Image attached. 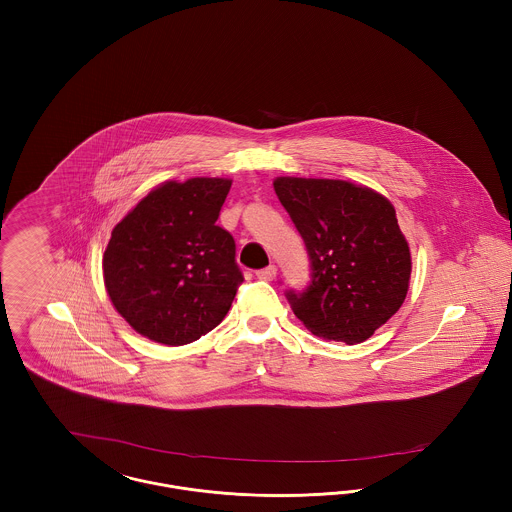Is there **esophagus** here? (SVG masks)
<instances>
[{"mask_svg": "<svg viewBox=\"0 0 512 512\" xmlns=\"http://www.w3.org/2000/svg\"><path fill=\"white\" fill-rule=\"evenodd\" d=\"M276 276V267L274 265H268V267L257 270V278L261 280H272Z\"/></svg>", "mask_w": 512, "mask_h": 512, "instance_id": "esophagus-1", "label": "esophagus"}]
</instances>
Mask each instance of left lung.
<instances>
[{
  "mask_svg": "<svg viewBox=\"0 0 512 512\" xmlns=\"http://www.w3.org/2000/svg\"><path fill=\"white\" fill-rule=\"evenodd\" d=\"M274 192L311 261L303 292L286 290L293 315L322 340H368L403 305L411 251L384 195L345 180H274Z\"/></svg>",
  "mask_w": 512,
  "mask_h": 512,
  "instance_id": "8db88e82",
  "label": "left lung"
}]
</instances>
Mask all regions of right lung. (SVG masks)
I'll list each match as a JSON object with an SVG mask.
<instances>
[{
	"label": "right lung",
	"mask_w": 512,
	"mask_h": 512,
	"mask_svg": "<svg viewBox=\"0 0 512 512\" xmlns=\"http://www.w3.org/2000/svg\"><path fill=\"white\" fill-rule=\"evenodd\" d=\"M226 178L165 182L113 228L105 288L124 320L165 345L199 340L226 317L244 274L220 228Z\"/></svg>",
	"instance_id": "obj_1"
}]
</instances>
